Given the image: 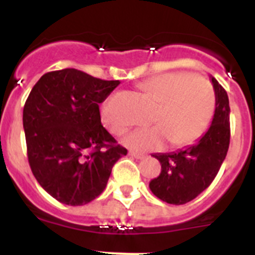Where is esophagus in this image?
<instances>
[{"mask_svg": "<svg viewBox=\"0 0 255 255\" xmlns=\"http://www.w3.org/2000/svg\"><path fill=\"white\" fill-rule=\"evenodd\" d=\"M129 155H131V157H134V158H136V159H143V158H145V154H143V153L134 152V150H130Z\"/></svg>", "mask_w": 255, "mask_h": 255, "instance_id": "34e87169", "label": "esophagus"}]
</instances>
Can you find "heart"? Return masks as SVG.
<instances>
[{
  "instance_id": "b5f03b06",
  "label": "heart",
  "mask_w": 255,
  "mask_h": 255,
  "mask_svg": "<svg viewBox=\"0 0 255 255\" xmlns=\"http://www.w3.org/2000/svg\"><path fill=\"white\" fill-rule=\"evenodd\" d=\"M141 91L158 102L152 128L132 131L124 140L130 149H161L166 141L182 147L194 143L208 129L216 110V94L203 76L177 71L152 76L140 84ZM103 124L114 135L121 136L129 123L119 114L117 100L110 97L101 108Z\"/></svg>"
}]
</instances>
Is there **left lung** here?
<instances>
[{
    "label": "left lung",
    "instance_id": "8db88e82",
    "mask_svg": "<svg viewBox=\"0 0 255 255\" xmlns=\"http://www.w3.org/2000/svg\"><path fill=\"white\" fill-rule=\"evenodd\" d=\"M216 94L213 120L206 134L193 145L172 153H157L159 176L149 182L153 194L166 203L185 204L206 190L215 180L226 158L230 144L229 97L222 85L212 78Z\"/></svg>",
    "mask_w": 255,
    "mask_h": 255
}]
</instances>
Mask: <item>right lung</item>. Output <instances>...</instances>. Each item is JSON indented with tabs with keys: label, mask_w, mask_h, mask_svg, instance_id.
Here are the masks:
<instances>
[{
	"label": "right lung",
	"mask_w": 255,
	"mask_h": 255,
	"mask_svg": "<svg viewBox=\"0 0 255 255\" xmlns=\"http://www.w3.org/2000/svg\"><path fill=\"white\" fill-rule=\"evenodd\" d=\"M119 80H102L76 69L44 74L22 111L31 172L51 197L83 206L105 190L126 148L101 123L100 103Z\"/></svg>",
	"instance_id": "1"
}]
</instances>
